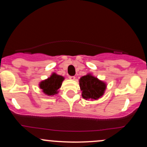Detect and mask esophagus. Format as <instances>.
I'll return each mask as SVG.
<instances>
[{
	"instance_id": "1",
	"label": "esophagus",
	"mask_w": 147,
	"mask_h": 147,
	"mask_svg": "<svg viewBox=\"0 0 147 147\" xmlns=\"http://www.w3.org/2000/svg\"><path fill=\"white\" fill-rule=\"evenodd\" d=\"M69 79H71V80H75V76H70V77H69Z\"/></svg>"
}]
</instances>
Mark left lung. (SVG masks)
Instances as JSON below:
<instances>
[{
	"mask_svg": "<svg viewBox=\"0 0 147 147\" xmlns=\"http://www.w3.org/2000/svg\"><path fill=\"white\" fill-rule=\"evenodd\" d=\"M82 97L86 100H97L104 95L106 89V82L99 79L91 73L82 76L79 80Z\"/></svg>",
	"mask_w": 147,
	"mask_h": 147,
	"instance_id": "obj_1",
	"label": "left lung"
}]
</instances>
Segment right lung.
Listing matches in <instances>:
<instances>
[{
  "mask_svg": "<svg viewBox=\"0 0 147 147\" xmlns=\"http://www.w3.org/2000/svg\"><path fill=\"white\" fill-rule=\"evenodd\" d=\"M64 79L65 78L63 76L53 72L48 79L41 81L38 84V86L45 95L53 96L59 93V89L61 86Z\"/></svg>",
  "mask_w": 147,
  "mask_h": 147,
  "instance_id": "obj_1",
  "label": "right lung"
}]
</instances>
